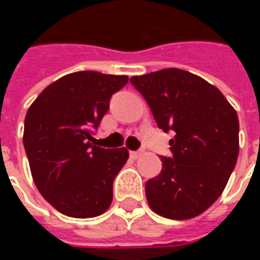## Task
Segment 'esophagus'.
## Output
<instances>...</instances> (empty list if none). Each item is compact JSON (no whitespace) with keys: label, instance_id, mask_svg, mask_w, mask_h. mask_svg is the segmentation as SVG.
Returning <instances> with one entry per match:
<instances>
[{"label":"esophagus","instance_id":"obj_1","mask_svg":"<svg viewBox=\"0 0 260 260\" xmlns=\"http://www.w3.org/2000/svg\"><path fill=\"white\" fill-rule=\"evenodd\" d=\"M142 153H143V152H141V150H138V152H131L129 154H131V157H132V158H135V160H136V158H139V157H141V156H142Z\"/></svg>","mask_w":260,"mask_h":260}]
</instances>
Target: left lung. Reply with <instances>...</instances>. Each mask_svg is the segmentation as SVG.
<instances>
[{"instance_id": "8db88e82", "label": "left lung", "mask_w": 260, "mask_h": 260, "mask_svg": "<svg viewBox=\"0 0 260 260\" xmlns=\"http://www.w3.org/2000/svg\"><path fill=\"white\" fill-rule=\"evenodd\" d=\"M158 128L174 131L173 157L145 186L153 212L171 220L199 216L221 195L240 152V122L216 86L178 68L132 76Z\"/></svg>"}]
</instances>
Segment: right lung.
Instances as JSON below:
<instances>
[{
    "label": "right lung",
    "instance_id": "obj_1",
    "mask_svg": "<svg viewBox=\"0 0 260 260\" xmlns=\"http://www.w3.org/2000/svg\"><path fill=\"white\" fill-rule=\"evenodd\" d=\"M126 75L79 71L59 78L27 110L23 131L31 177L43 198L65 216H100L113 182L129 157L125 147L103 149L93 138Z\"/></svg>",
    "mask_w": 260,
    "mask_h": 260
}]
</instances>
